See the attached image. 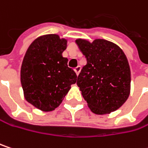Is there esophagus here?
<instances>
[{
    "instance_id": "esophagus-1",
    "label": "esophagus",
    "mask_w": 148,
    "mask_h": 148,
    "mask_svg": "<svg viewBox=\"0 0 148 148\" xmlns=\"http://www.w3.org/2000/svg\"><path fill=\"white\" fill-rule=\"evenodd\" d=\"M74 72L76 73V74L78 75V74H79V72H80V70H81V67L80 66H77L76 68H74Z\"/></svg>"
}]
</instances>
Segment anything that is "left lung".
<instances>
[{
  "mask_svg": "<svg viewBox=\"0 0 148 148\" xmlns=\"http://www.w3.org/2000/svg\"><path fill=\"white\" fill-rule=\"evenodd\" d=\"M76 44L86 58L77 85L91 112L106 114L119 108L130 91V69L122 49L111 41L78 39Z\"/></svg>",
  "mask_w": 148,
  "mask_h": 148,
  "instance_id": "obj_1",
  "label": "left lung"
}]
</instances>
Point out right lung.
<instances>
[{
	"mask_svg": "<svg viewBox=\"0 0 148 148\" xmlns=\"http://www.w3.org/2000/svg\"><path fill=\"white\" fill-rule=\"evenodd\" d=\"M67 40L58 34L38 37L29 47L21 67V84L26 101L44 112L58 108L77 80L62 57Z\"/></svg>",
	"mask_w": 148,
	"mask_h": 148,
	"instance_id": "add662e5",
	"label": "right lung"
}]
</instances>
